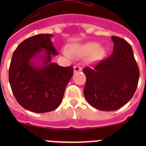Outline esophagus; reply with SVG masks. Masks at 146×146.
Listing matches in <instances>:
<instances>
[{"label": "esophagus", "instance_id": "34e87169", "mask_svg": "<svg viewBox=\"0 0 146 146\" xmlns=\"http://www.w3.org/2000/svg\"><path fill=\"white\" fill-rule=\"evenodd\" d=\"M82 71V68L78 66H74V72H81Z\"/></svg>", "mask_w": 146, "mask_h": 146}]
</instances>
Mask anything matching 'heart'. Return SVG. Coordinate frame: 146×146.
Wrapping results in <instances>:
<instances>
[{
  "instance_id": "1",
  "label": "heart",
  "mask_w": 146,
  "mask_h": 146,
  "mask_svg": "<svg viewBox=\"0 0 146 146\" xmlns=\"http://www.w3.org/2000/svg\"><path fill=\"white\" fill-rule=\"evenodd\" d=\"M68 58H86L88 56V62L95 63L101 60L105 55V50L102 47L99 46L96 42H88L83 44L71 45L68 51L64 52Z\"/></svg>"
}]
</instances>
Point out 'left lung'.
Instances as JSON below:
<instances>
[{
  "mask_svg": "<svg viewBox=\"0 0 146 146\" xmlns=\"http://www.w3.org/2000/svg\"><path fill=\"white\" fill-rule=\"evenodd\" d=\"M113 51L109 58L94 68L86 67L84 96L91 106L102 111L123 107L135 93L140 72L131 45L126 40L111 36Z\"/></svg>",
  "mask_w": 146,
  "mask_h": 146,
  "instance_id": "1",
  "label": "left lung"
}]
</instances>
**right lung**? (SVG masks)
Returning a JSON list of instances; mask_svg holds the SVG:
<instances>
[{
  "label": "right lung",
  "instance_id": "add662e5",
  "mask_svg": "<svg viewBox=\"0 0 146 146\" xmlns=\"http://www.w3.org/2000/svg\"><path fill=\"white\" fill-rule=\"evenodd\" d=\"M52 34L35 35L24 40L13 53L9 70L11 91L23 108L34 113H47L60 105L73 67L52 62L58 52ZM40 63V64H38Z\"/></svg>",
  "mask_w": 146,
  "mask_h": 146
}]
</instances>
